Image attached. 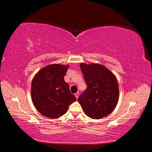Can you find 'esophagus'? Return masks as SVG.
<instances>
[{
    "label": "esophagus",
    "instance_id": "1",
    "mask_svg": "<svg viewBox=\"0 0 152 152\" xmlns=\"http://www.w3.org/2000/svg\"><path fill=\"white\" fill-rule=\"evenodd\" d=\"M75 98L77 99H78V98H79V93H76L75 94Z\"/></svg>",
    "mask_w": 152,
    "mask_h": 152
}]
</instances>
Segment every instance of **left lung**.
<instances>
[{
    "instance_id": "obj_1",
    "label": "left lung",
    "mask_w": 152,
    "mask_h": 152,
    "mask_svg": "<svg viewBox=\"0 0 152 152\" xmlns=\"http://www.w3.org/2000/svg\"><path fill=\"white\" fill-rule=\"evenodd\" d=\"M87 89L78 98L86 115L93 119L108 116L118 101V84L113 73L97 63H80Z\"/></svg>"
}]
</instances>
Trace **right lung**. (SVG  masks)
Instances as JSON below:
<instances>
[{"label": "right lung", "instance_id": "right-lung-1", "mask_svg": "<svg viewBox=\"0 0 152 152\" xmlns=\"http://www.w3.org/2000/svg\"><path fill=\"white\" fill-rule=\"evenodd\" d=\"M68 65L52 64L41 69L31 82V94L36 109L51 118L66 113L69 105L77 100L64 80Z\"/></svg>", "mask_w": 152, "mask_h": 152}]
</instances>
